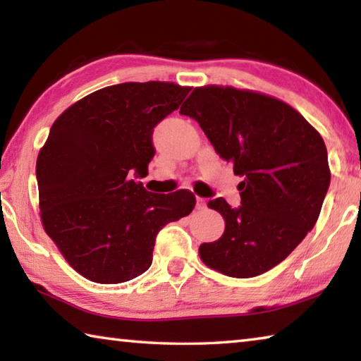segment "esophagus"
Returning a JSON list of instances; mask_svg holds the SVG:
<instances>
[{
    "label": "esophagus",
    "instance_id": "34e87169",
    "mask_svg": "<svg viewBox=\"0 0 361 361\" xmlns=\"http://www.w3.org/2000/svg\"><path fill=\"white\" fill-rule=\"evenodd\" d=\"M195 200H197V204H195V209H197V210H205L207 209V200L205 199L197 197Z\"/></svg>",
    "mask_w": 361,
    "mask_h": 361
}]
</instances>
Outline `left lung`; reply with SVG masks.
Listing matches in <instances>:
<instances>
[{"label":"left lung","instance_id":"8db88e82","mask_svg":"<svg viewBox=\"0 0 361 361\" xmlns=\"http://www.w3.org/2000/svg\"><path fill=\"white\" fill-rule=\"evenodd\" d=\"M180 113L199 122L213 148L240 175L242 205L223 197L224 232L202 243L205 266L248 279L277 266L319 219L331 172L320 133L288 103L231 85L195 87Z\"/></svg>","mask_w":361,"mask_h":361}]
</instances>
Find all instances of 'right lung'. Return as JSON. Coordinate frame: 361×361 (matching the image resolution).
<instances>
[{
	"mask_svg": "<svg viewBox=\"0 0 361 361\" xmlns=\"http://www.w3.org/2000/svg\"><path fill=\"white\" fill-rule=\"evenodd\" d=\"M189 90L161 81L108 85L52 124L36 161L42 228L90 282L142 276L157 232L192 212L195 195L188 189L152 194L132 180L148 173L152 129Z\"/></svg>",
	"mask_w": 361,
	"mask_h": 361,
	"instance_id": "right-lung-1",
	"label": "right lung"
}]
</instances>
